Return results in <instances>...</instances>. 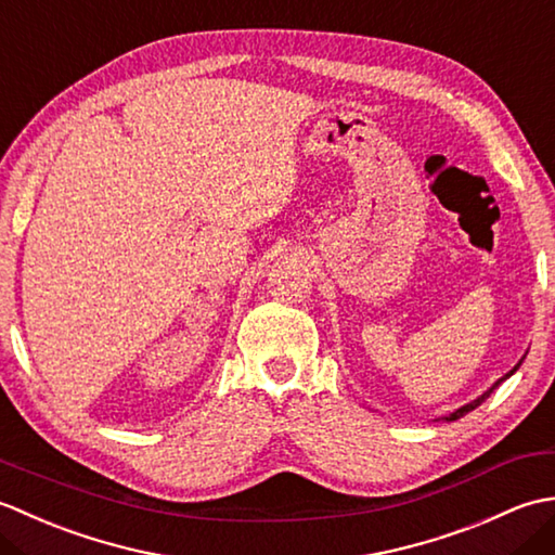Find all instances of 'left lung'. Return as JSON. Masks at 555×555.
<instances>
[{"instance_id":"8db88e82","label":"left lung","mask_w":555,"mask_h":555,"mask_svg":"<svg viewBox=\"0 0 555 555\" xmlns=\"http://www.w3.org/2000/svg\"><path fill=\"white\" fill-rule=\"evenodd\" d=\"M522 360H525V358H522ZM522 360H520V362H517V364H515V367H513V370H511L508 374H505V376H501V379H499L496 384H493V386L489 388V391H485V393H481V396H479L477 400H473V403H467V405H463V408H457L455 412H451V415H448V417H443V420H446V422H453V420H460V417H463V415H467V412H469V410H475L477 405H481V403H485V400H487V398H489V396H491L493 391H496V388H499V384H501V382H505V379H508V376H511V374H515V372H517V367H520V364H522Z\"/></svg>"}]
</instances>
